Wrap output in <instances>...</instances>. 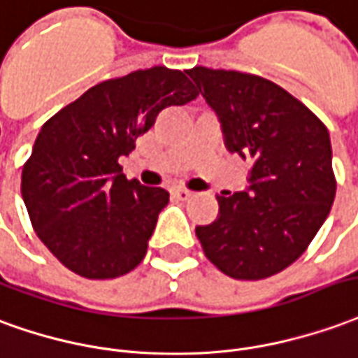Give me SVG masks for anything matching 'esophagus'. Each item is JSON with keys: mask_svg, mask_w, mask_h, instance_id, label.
I'll return each mask as SVG.
<instances>
[{"mask_svg": "<svg viewBox=\"0 0 358 358\" xmlns=\"http://www.w3.org/2000/svg\"><path fill=\"white\" fill-rule=\"evenodd\" d=\"M173 194L179 200H189L192 196V191H189V189H183V187H177V189H173Z\"/></svg>", "mask_w": 358, "mask_h": 358, "instance_id": "obj_1", "label": "esophagus"}]
</instances>
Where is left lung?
Masks as SVG:
<instances>
[{"instance_id":"1","label":"left lung","mask_w":358,"mask_h":358,"mask_svg":"<svg viewBox=\"0 0 358 358\" xmlns=\"http://www.w3.org/2000/svg\"><path fill=\"white\" fill-rule=\"evenodd\" d=\"M214 110L229 152L250 159L247 189L217 194L199 225L208 260L235 280H262L305 252L336 199L328 129L272 80L239 71H187Z\"/></svg>"}]
</instances>
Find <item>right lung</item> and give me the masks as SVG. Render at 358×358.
I'll return each mask as SVG.
<instances>
[{
    "label": "right lung",
    "instance_id": "right-lung-1",
    "mask_svg": "<svg viewBox=\"0 0 358 358\" xmlns=\"http://www.w3.org/2000/svg\"><path fill=\"white\" fill-rule=\"evenodd\" d=\"M196 96L185 73L152 67L88 88L42 127L22 167V200L40 241L71 272L110 280L143 262L169 192L129 181L119 158L159 111Z\"/></svg>",
    "mask_w": 358,
    "mask_h": 358
}]
</instances>
